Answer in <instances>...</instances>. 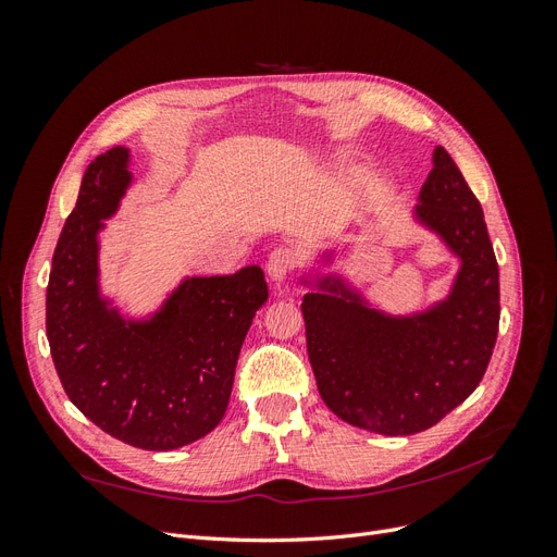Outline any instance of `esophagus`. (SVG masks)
Wrapping results in <instances>:
<instances>
[{"mask_svg":"<svg viewBox=\"0 0 557 557\" xmlns=\"http://www.w3.org/2000/svg\"><path fill=\"white\" fill-rule=\"evenodd\" d=\"M297 262V252L293 248H276L267 260V274L274 283H283L293 272Z\"/></svg>","mask_w":557,"mask_h":557,"instance_id":"34e87169","label":"esophagus"}]
</instances>
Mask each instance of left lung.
<instances>
[{"label":"left lung","instance_id":"1","mask_svg":"<svg viewBox=\"0 0 557 557\" xmlns=\"http://www.w3.org/2000/svg\"><path fill=\"white\" fill-rule=\"evenodd\" d=\"M458 269L444 297L411 311L383 309L327 242L299 274L301 315L318 393L332 413L385 436L423 432L476 391L499 327V269L483 209L442 146L409 213ZM379 221L367 215L356 230Z\"/></svg>","mask_w":557,"mask_h":557}]
</instances>
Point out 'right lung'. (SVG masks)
Listing matches in <instances>:
<instances>
[{
	"label": "right lung",
	"instance_id": "right-lung-1",
	"mask_svg": "<svg viewBox=\"0 0 557 557\" xmlns=\"http://www.w3.org/2000/svg\"><path fill=\"white\" fill-rule=\"evenodd\" d=\"M134 183L132 150L113 146L81 178L46 290V334L74 407L144 450H174L221 423L252 318L269 297L258 264L183 276L160 305L129 313L102 288V232Z\"/></svg>",
	"mask_w": 557,
	"mask_h": 557
}]
</instances>
